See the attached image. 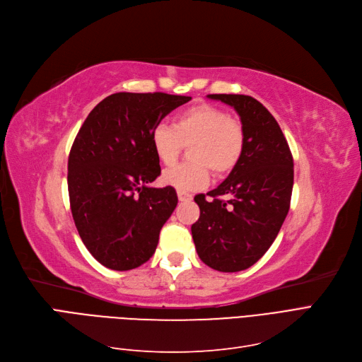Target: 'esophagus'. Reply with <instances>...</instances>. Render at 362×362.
Wrapping results in <instances>:
<instances>
[{"label":"esophagus","instance_id":"1","mask_svg":"<svg viewBox=\"0 0 362 362\" xmlns=\"http://www.w3.org/2000/svg\"><path fill=\"white\" fill-rule=\"evenodd\" d=\"M177 197H179V202H191L192 199V194L189 192H183V191H177Z\"/></svg>","mask_w":362,"mask_h":362}]
</instances>
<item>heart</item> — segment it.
Listing matches in <instances>:
<instances>
[{
  "mask_svg": "<svg viewBox=\"0 0 362 362\" xmlns=\"http://www.w3.org/2000/svg\"><path fill=\"white\" fill-rule=\"evenodd\" d=\"M246 136L242 124L213 104H195L182 110L173 127L158 124L151 132L152 151L160 164L177 160L183 146H191L192 164L168 168L163 173L164 185L191 192L204 188L210 171L216 177L230 174L243 156Z\"/></svg>",
  "mask_w": 362,
  "mask_h": 362,
  "instance_id": "obj_1",
  "label": "heart"
}]
</instances>
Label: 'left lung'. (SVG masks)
I'll use <instances>...</instances> for the list:
<instances>
[{
    "instance_id": "8db88e82",
    "label": "left lung",
    "mask_w": 362,
    "mask_h": 362,
    "mask_svg": "<svg viewBox=\"0 0 362 362\" xmlns=\"http://www.w3.org/2000/svg\"><path fill=\"white\" fill-rule=\"evenodd\" d=\"M234 107L246 144L238 165L216 189L195 195L199 218L191 226L199 259L218 272L249 269L276 240L289 211L293 159L273 115L249 95L211 93ZM226 196L228 200H223Z\"/></svg>"
}]
</instances>
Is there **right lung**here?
<instances>
[{
  "label": "right lung",
  "instance_id": "obj_1",
  "mask_svg": "<svg viewBox=\"0 0 362 362\" xmlns=\"http://www.w3.org/2000/svg\"><path fill=\"white\" fill-rule=\"evenodd\" d=\"M189 100L164 92L112 93L77 132L69 156L70 207L83 245L107 269H137L155 253L177 194L171 186H151L160 174L151 132Z\"/></svg>",
  "mask_w": 362,
  "mask_h": 362
}]
</instances>
